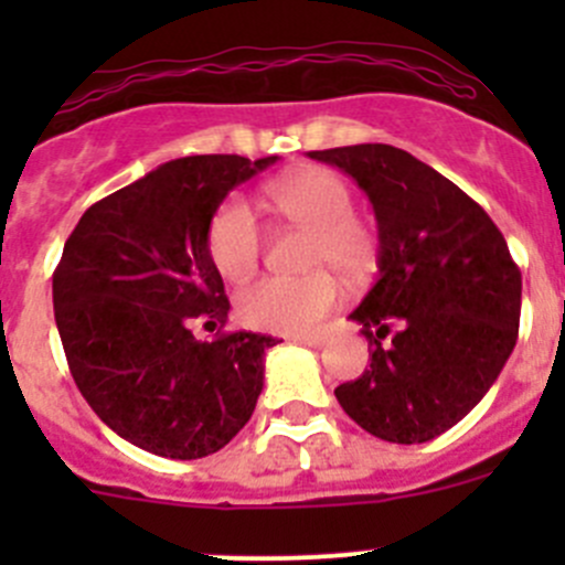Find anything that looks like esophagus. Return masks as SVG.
<instances>
[{"instance_id": "34e87169", "label": "esophagus", "mask_w": 565, "mask_h": 565, "mask_svg": "<svg viewBox=\"0 0 565 565\" xmlns=\"http://www.w3.org/2000/svg\"><path fill=\"white\" fill-rule=\"evenodd\" d=\"M292 341H298V344H306V347H315V350H319V347L324 344L322 335H292Z\"/></svg>"}]
</instances>
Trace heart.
I'll use <instances>...</instances> for the list:
<instances>
[{"instance_id":"obj_1","label":"heart","mask_w":565,"mask_h":565,"mask_svg":"<svg viewBox=\"0 0 565 565\" xmlns=\"http://www.w3.org/2000/svg\"><path fill=\"white\" fill-rule=\"evenodd\" d=\"M265 199L281 218L311 232L309 267H335L361 278L374 265V235L352 218L355 199L339 174L303 169L267 182ZM207 254L226 281H246L262 256V224L243 196H230L207 226ZM341 284L328 270L303 278L267 276L237 298V315L250 328L273 333H309L339 306Z\"/></svg>"}]
</instances>
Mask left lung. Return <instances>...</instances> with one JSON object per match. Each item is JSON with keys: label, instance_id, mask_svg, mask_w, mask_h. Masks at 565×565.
Segmentation results:
<instances>
[{"label": "left lung", "instance_id": "obj_1", "mask_svg": "<svg viewBox=\"0 0 565 565\" xmlns=\"http://www.w3.org/2000/svg\"><path fill=\"white\" fill-rule=\"evenodd\" d=\"M309 158L366 191L380 232V276L350 315L372 363L335 398L380 440H435L481 402L514 350L520 267L487 210L409 152L355 145Z\"/></svg>", "mask_w": 565, "mask_h": 565}]
</instances>
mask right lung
Masks as SVG:
<instances>
[{"label":"right lung","instance_id":"add662e5","mask_svg":"<svg viewBox=\"0 0 565 565\" xmlns=\"http://www.w3.org/2000/svg\"><path fill=\"white\" fill-rule=\"evenodd\" d=\"M278 156H188L95 202L54 270V319L78 391L122 440L167 459L221 451L248 424L278 339L224 328L207 226Z\"/></svg>","mask_w":565,"mask_h":565}]
</instances>
